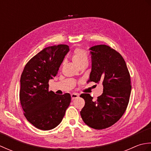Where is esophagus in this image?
Masks as SVG:
<instances>
[{
    "label": "esophagus",
    "mask_w": 151,
    "mask_h": 151,
    "mask_svg": "<svg viewBox=\"0 0 151 151\" xmlns=\"http://www.w3.org/2000/svg\"><path fill=\"white\" fill-rule=\"evenodd\" d=\"M71 99H72V100H74V99H76V98H78V96H79V95L78 94H77V93H72L71 95Z\"/></svg>",
    "instance_id": "esophagus-1"
}]
</instances>
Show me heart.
<instances>
[{
	"mask_svg": "<svg viewBox=\"0 0 151 151\" xmlns=\"http://www.w3.org/2000/svg\"><path fill=\"white\" fill-rule=\"evenodd\" d=\"M73 60L76 65L79 67L81 64L88 62V56L85 50L81 49H76L74 50Z\"/></svg>",
	"mask_w": 151,
	"mask_h": 151,
	"instance_id": "obj_1",
	"label": "heart"
}]
</instances>
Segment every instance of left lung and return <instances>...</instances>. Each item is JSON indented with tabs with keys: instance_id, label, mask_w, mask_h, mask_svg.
<instances>
[{
	"instance_id": "obj_1",
	"label": "left lung",
	"mask_w": 151,
	"mask_h": 151,
	"mask_svg": "<svg viewBox=\"0 0 151 151\" xmlns=\"http://www.w3.org/2000/svg\"><path fill=\"white\" fill-rule=\"evenodd\" d=\"M91 71L88 82L102 83L103 93L96 101L84 93L85 105L81 115L84 123L92 129L101 130L112 126L123 116L131 93L130 76L123 58L106 45L89 48Z\"/></svg>"
}]
</instances>
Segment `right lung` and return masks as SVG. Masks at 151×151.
I'll return each instance as SVG.
<instances>
[{
    "label": "right lung",
    "mask_w": 151,
    "mask_h": 151,
    "mask_svg": "<svg viewBox=\"0 0 151 151\" xmlns=\"http://www.w3.org/2000/svg\"><path fill=\"white\" fill-rule=\"evenodd\" d=\"M69 51L67 45L45 48L26 65L21 76L19 97L27 119L37 129L49 130L56 127L65 115L71 97L49 91V81L56 76Z\"/></svg>",
    "instance_id": "1"
}]
</instances>
